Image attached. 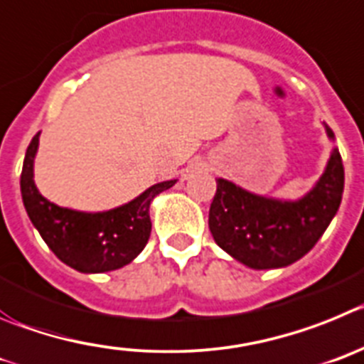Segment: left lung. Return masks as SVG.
<instances>
[{
    "mask_svg": "<svg viewBox=\"0 0 364 364\" xmlns=\"http://www.w3.org/2000/svg\"><path fill=\"white\" fill-rule=\"evenodd\" d=\"M325 130L333 141L332 129L325 125ZM215 181L218 190L208 212L214 241L245 267L268 270L296 263L325 234L341 205L345 168L333 146L325 172L299 199L268 198L228 179Z\"/></svg>",
    "mask_w": 364,
    "mask_h": 364,
    "instance_id": "8db88e82",
    "label": "left lung"
}]
</instances>
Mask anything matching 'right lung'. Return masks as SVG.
<instances>
[{
  "label": "right lung",
  "instance_id": "obj_1",
  "mask_svg": "<svg viewBox=\"0 0 364 364\" xmlns=\"http://www.w3.org/2000/svg\"><path fill=\"white\" fill-rule=\"evenodd\" d=\"M39 134L32 137L21 170V198L39 235L58 259L83 274L117 270L141 254L150 237V203L178 179L161 181L125 205L103 212H81L58 206L39 194L34 183V159Z\"/></svg>",
  "mask_w": 364,
  "mask_h": 364
}]
</instances>
